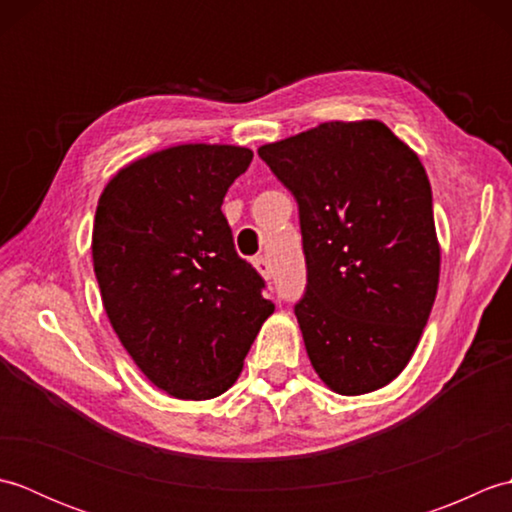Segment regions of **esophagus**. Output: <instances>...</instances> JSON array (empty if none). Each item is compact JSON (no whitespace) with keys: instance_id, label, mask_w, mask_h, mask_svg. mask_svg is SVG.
Instances as JSON below:
<instances>
[{"instance_id":"obj_1","label":"esophagus","mask_w":512,"mask_h":512,"mask_svg":"<svg viewBox=\"0 0 512 512\" xmlns=\"http://www.w3.org/2000/svg\"><path fill=\"white\" fill-rule=\"evenodd\" d=\"M255 268H257V273L262 275L264 279H270L273 277V266H270V259L268 257H264V255H259V257H255Z\"/></svg>"}]
</instances>
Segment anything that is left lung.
<instances>
[{
	"label": "left lung",
	"mask_w": 512,
	"mask_h": 512,
	"mask_svg": "<svg viewBox=\"0 0 512 512\" xmlns=\"http://www.w3.org/2000/svg\"><path fill=\"white\" fill-rule=\"evenodd\" d=\"M295 195L308 266L295 306L314 372L341 396L389 385L436 301L440 244L416 151L380 121H330L257 149Z\"/></svg>",
	"instance_id": "8db88e82"
}]
</instances>
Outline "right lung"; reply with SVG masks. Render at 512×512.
I'll return each instance as SVG.
<instances>
[{"instance_id":"add662e5","label":"right lung","mask_w":512,"mask_h":512,"mask_svg":"<svg viewBox=\"0 0 512 512\" xmlns=\"http://www.w3.org/2000/svg\"><path fill=\"white\" fill-rule=\"evenodd\" d=\"M250 160L235 145L162 149L118 171L96 206L92 262L107 319L140 372L173 398L233 387L275 312L222 213Z\"/></svg>"}]
</instances>
